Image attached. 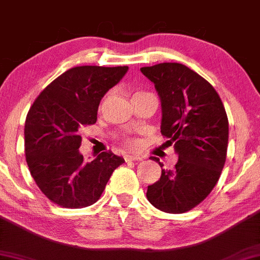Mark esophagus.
Segmentation results:
<instances>
[{
  "label": "esophagus",
  "mask_w": 260,
  "mask_h": 260,
  "mask_svg": "<svg viewBox=\"0 0 260 260\" xmlns=\"http://www.w3.org/2000/svg\"><path fill=\"white\" fill-rule=\"evenodd\" d=\"M140 159H142V156H139V155H134V154H126V155H124V160H126V162H128V161L140 160Z\"/></svg>",
  "instance_id": "1"
}]
</instances>
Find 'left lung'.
<instances>
[{"mask_svg":"<svg viewBox=\"0 0 260 260\" xmlns=\"http://www.w3.org/2000/svg\"><path fill=\"white\" fill-rule=\"evenodd\" d=\"M140 71L154 83L161 101V134L178 155L170 170L151 156L161 177L148 186L147 198L161 211L186 213L219 181L228 151V115L213 85L187 66L165 62Z\"/></svg>","mask_w":260,"mask_h":260,"instance_id":"obj_1","label":"left lung"}]
</instances>
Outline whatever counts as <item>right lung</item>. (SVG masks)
Segmentation results:
<instances>
[{
	"label": "right lung",
	"mask_w": 260,
	"mask_h": 260,
	"mask_svg": "<svg viewBox=\"0 0 260 260\" xmlns=\"http://www.w3.org/2000/svg\"><path fill=\"white\" fill-rule=\"evenodd\" d=\"M127 66H80L66 71L41 91L26 115L25 157L35 183L63 208L94 204L124 159L103 151L90 162L79 153L80 129L94 124L104 95L127 73Z\"/></svg>",
	"instance_id": "add662e5"
}]
</instances>
